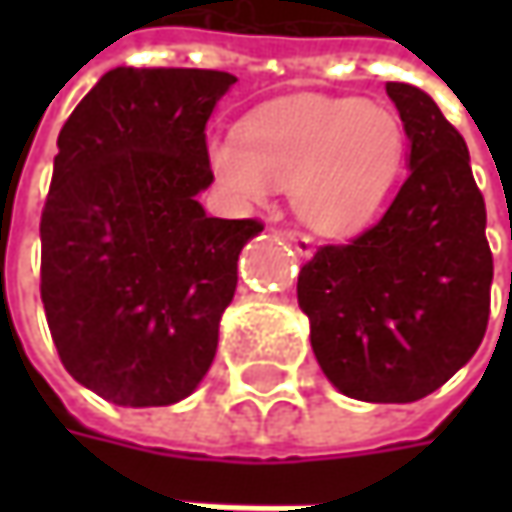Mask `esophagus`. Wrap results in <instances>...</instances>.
<instances>
[{
    "instance_id": "34e87169",
    "label": "esophagus",
    "mask_w": 512,
    "mask_h": 512,
    "mask_svg": "<svg viewBox=\"0 0 512 512\" xmlns=\"http://www.w3.org/2000/svg\"><path fill=\"white\" fill-rule=\"evenodd\" d=\"M285 236L290 239V242H293V245H296V253H299V256H310V253H313V239H310L307 233H299V230H287Z\"/></svg>"
}]
</instances>
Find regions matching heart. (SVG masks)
<instances>
[{
    "mask_svg": "<svg viewBox=\"0 0 512 512\" xmlns=\"http://www.w3.org/2000/svg\"><path fill=\"white\" fill-rule=\"evenodd\" d=\"M402 119L362 99L296 96L247 119L242 136H210L207 162L239 202L276 185L322 233H353L379 210L404 162Z\"/></svg>",
    "mask_w": 512,
    "mask_h": 512,
    "instance_id": "heart-1",
    "label": "heart"
}]
</instances>
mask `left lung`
<instances>
[{"label": "left lung", "instance_id": "left-lung-1", "mask_svg": "<svg viewBox=\"0 0 512 512\" xmlns=\"http://www.w3.org/2000/svg\"><path fill=\"white\" fill-rule=\"evenodd\" d=\"M387 96L410 139V173L376 225L313 253L296 293L327 379L359 402L404 404L479 350L493 253L462 133L424 90L387 82Z\"/></svg>", "mask_w": 512, "mask_h": 512}]
</instances>
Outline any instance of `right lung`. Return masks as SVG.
I'll return each instance as SVG.
<instances>
[{
    "label": "right lung",
    "mask_w": 512,
    "mask_h": 512,
    "mask_svg": "<svg viewBox=\"0 0 512 512\" xmlns=\"http://www.w3.org/2000/svg\"><path fill=\"white\" fill-rule=\"evenodd\" d=\"M225 70L113 68L59 130L42 305L70 376L122 407H165L205 379L256 219L196 202Z\"/></svg>",
    "instance_id": "right-lung-1"
}]
</instances>
